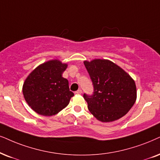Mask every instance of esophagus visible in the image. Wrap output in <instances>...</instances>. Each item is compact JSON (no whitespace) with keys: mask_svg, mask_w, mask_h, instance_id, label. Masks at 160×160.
Masks as SVG:
<instances>
[{"mask_svg":"<svg viewBox=\"0 0 160 160\" xmlns=\"http://www.w3.org/2000/svg\"><path fill=\"white\" fill-rule=\"evenodd\" d=\"M75 93H76V94H78V95L82 94V90H81V89H79V90H78L77 91H76Z\"/></svg>","mask_w":160,"mask_h":160,"instance_id":"1","label":"esophagus"}]
</instances>
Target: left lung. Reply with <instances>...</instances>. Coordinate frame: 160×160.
I'll return each instance as SVG.
<instances>
[{"instance_id":"left-lung-1","label":"left lung","mask_w":160,"mask_h":160,"mask_svg":"<svg viewBox=\"0 0 160 160\" xmlns=\"http://www.w3.org/2000/svg\"><path fill=\"white\" fill-rule=\"evenodd\" d=\"M93 85L92 95L84 93L91 113L101 122H112L126 115L137 98L134 81L109 60L84 61Z\"/></svg>"}]
</instances>
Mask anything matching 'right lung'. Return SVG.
<instances>
[{"label": "right lung", "mask_w": 160, "mask_h": 160, "mask_svg": "<svg viewBox=\"0 0 160 160\" xmlns=\"http://www.w3.org/2000/svg\"><path fill=\"white\" fill-rule=\"evenodd\" d=\"M67 67L59 60H51L38 66L27 77L22 93L37 113L54 115L68 105L74 94L70 91L68 79L62 77Z\"/></svg>", "instance_id": "obj_1"}]
</instances>
